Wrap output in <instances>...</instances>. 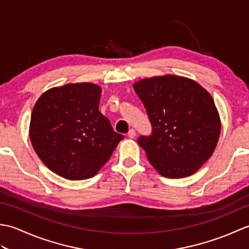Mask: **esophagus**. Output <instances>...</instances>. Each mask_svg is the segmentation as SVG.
<instances>
[{
    "mask_svg": "<svg viewBox=\"0 0 249 249\" xmlns=\"http://www.w3.org/2000/svg\"><path fill=\"white\" fill-rule=\"evenodd\" d=\"M128 137H129L130 139H134L135 137H136V130L135 129H130L128 131Z\"/></svg>",
    "mask_w": 249,
    "mask_h": 249,
    "instance_id": "obj_1",
    "label": "esophagus"
}]
</instances>
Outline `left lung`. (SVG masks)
Returning a JSON list of instances; mask_svg holds the SVG:
<instances>
[{"label": "left lung", "mask_w": 249, "mask_h": 249, "mask_svg": "<svg viewBox=\"0 0 249 249\" xmlns=\"http://www.w3.org/2000/svg\"><path fill=\"white\" fill-rule=\"evenodd\" d=\"M152 123L149 137L138 138L151 165L162 177H189L212 156L221 122L210 93L193 79L176 75L134 83Z\"/></svg>", "instance_id": "1"}]
</instances>
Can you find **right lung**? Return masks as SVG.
Masks as SVG:
<instances>
[{"label": "right lung", "instance_id": "add662e5", "mask_svg": "<svg viewBox=\"0 0 249 249\" xmlns=\"http://www.w3.org/2000/svg\"><path fill=\"white\" fill-rule=\"evenodd\" d=\"M102 88L68 83L40 95L31 114L29 135L52 172L67 179L93 178L124 138L100 113Z\"/></svg>", "mask_w": 249, "mask_h": 249}]
</instances>
